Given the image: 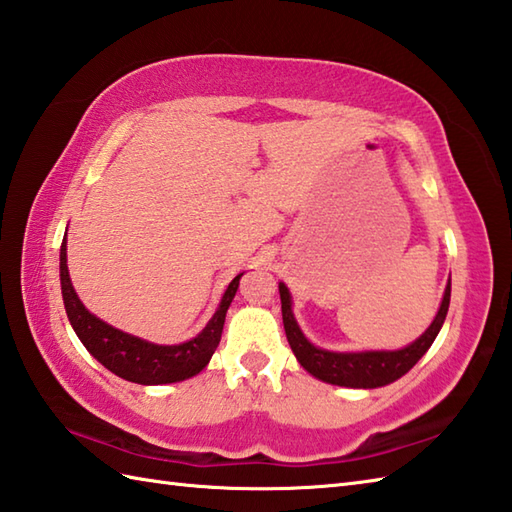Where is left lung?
Here are the masks:
<instances>
[{
    "label": "left lung",
    "mask_w": 512,
    "mask_h": 512,
    "mask_svg": "<svg viewBox=\"0 0 512 512\" xmlns=\"http://www.w3.org/2000/svg\"><path fill=\"white\" fill-rule=\"evenodd\" d=\"M279 297H281V314H284V330L288 343L295 352L297 361L308 374L323 380V383L339 385V387H354V389H376L394 383L400 376H405L409 369L416 365L420 358L427 354L431 343L442 328L444 319L449 312L451 301V279L444 288L442 303L438 308L436 319L424 330L416 341L409 343L400 350H367V352H332L317 347L308 341V336L301 332L299 323L292 314V297L290 290L279 281Z\"/></svg>",
    "instance_id": "1"
}]
</instances>
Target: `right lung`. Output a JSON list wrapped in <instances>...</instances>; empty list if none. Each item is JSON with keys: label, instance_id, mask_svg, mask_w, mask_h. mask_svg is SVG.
<instances>
[{"label": "right lung", "instance_id": "1", "mask_svg": "<svg viewBox=\"0 0 512 512\" xmlns=\"http://www.w3.org/2000/svg\"><path fill=\"white\" fill-rule=\"evenodd\" d=\"M59 273L65 312H68L70 325L85 345V350L103 367L110 369L112 374L138 385L180 383V380L200 374L209 365L211 356L222 339L226 310L231 306L239 288V279L244 275L239 273L228 284L220 306H217L211 321L204 325V330L198 336L178 345H158L114 328V325L101 321L96 314L83 306V301L74 292L68 273V242H65V237L59 255Z\"/></svg>", "mask_w": 512, "mask_h": 512}]
</instances>
